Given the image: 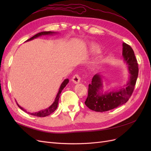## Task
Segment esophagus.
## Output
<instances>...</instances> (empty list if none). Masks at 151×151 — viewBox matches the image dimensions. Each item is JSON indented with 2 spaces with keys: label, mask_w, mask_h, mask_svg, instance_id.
<instances>
[{
  "label": "esophagus",
  "mask_w": 151,
  "mask_h": 151,
  "mask_svg": "<svg viewBox=\"0 0 151 151\" xmlns=\"http://www.w3.org/2000/svg\"><path fill=\"white\" fill-rule=\"evenodd\" d=\"M72 81L75 84H78L80 83V81H81V77L79 75L77 74H76L74 75V76L72 77Z\"/></svg>",
  "instance_id": "esophagus-1"
}]
</instances>
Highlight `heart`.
Segmentation results:
<instances>
[{"label": "heart", "instance_id": "1", "mask_svg": "<svg viewBox=\"0 0 151 151\" xmlns=\"http://www.w3.org/2000/svg\"><path fill=\"white\" fill-rule=\"evenodd\" d=\"M92 50L93 52L94 53H99L101 52V48L98 45H93L92 46Z\"/></svg>", "mask_w": 151, "mask_h": 151}]
</instances>
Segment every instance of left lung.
<instances>
[{"label": "left lung", "instance_id": "obj_1", "mask_svg": "<svg viewBox=\"0 0 151 151\" xmlns=\"http://www.w3.org/2000/svg\"><path fill=\"white\" fill-rule=\"evenodd\" d=\"M122 46V57L130 74L129 81L122 88L103 93V76L95 74L92 83L89 84L88 96L85 101L86 106L93 111L103 112L122 106L128 101L133 93L138 77V63L131 47L125 43H123Z\"/></svg>", "mask_w": 151, "mask_h": 151}]
</instances>
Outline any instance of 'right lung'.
I'll return each instance as SVG.
<instances>
[{
  "mask_svg": "<svg viewBox=\"0 0 151 151\" xmlns=\"http://www.w3.org/2000/svg\"><path fill=\"white\" fill-rule=\"evenodd\" d=\"M57 33L56 32H53V31H43V32H41V33H39L38 34L35 35V36H33V37H31V38L28 39V40H26V42H29V41H31L32 40H34L35 38H36L39 37V36H43V35H53V34H56ZM68 83V79H65L64 81H63V83H62V84L60 85V88H59V90H58V92L56 96V98L55 99V101H53V103H52V104L51 105V106H50L48 108H46L43 109V110H41L40 111H38V112H36V113H29V112H27L26 109H24L23 108H22L20 105L18 104V103H17V106H19L22 110H23L24 111L28 113L29 114H30V115H33V116H40V117H44V116H48L50 115V114H52L53 112H54L56 110V109L58 107V100H59V98H60V94L62 93V90L63 89V88H65V87L66 86V85Z\"/></svg>",
  "mask_w": 151,
  "mask_h": 151,
  "instance_id": "1",
  "label": "right lung"
}]
</instances>
